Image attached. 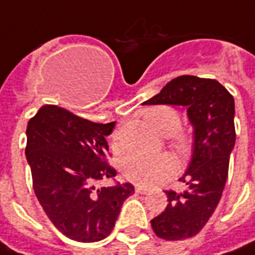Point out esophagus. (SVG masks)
Returning <instances> with one entry per match:
<instances>
[{
    "instance_id": "1",
    "label": "esophagus",
    "mask_w": 255,
    "mask_h": 255,
    "mask_svg": "<svg viewBox=\"0 0 255 255\" xmlns=\"http://www.w3.org/2000/svg\"><path fill=\"white\" fill-rule=\"evenodd\" d=\"M135 191L137 192V194H147V192H148L145 188H141V187H136Z\"/></svg>"
}]
</instances>
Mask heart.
<instances>
[{"instance_id": "heart-1", "label": "heart", "mask_w": 255, "mask_h": 255, "mask_svg": "<svg viewBox=\"0 0 255 255\" xmlns=\"http://www.w3.org/2000/svg\"><path fill=\"white\" fill-rule=\"evenodd\" d=\"M145 120L162 135H172V145L180 152H187L191 147V137L180 131L179 112L170 106H158L145 112ZM116 148H122L120 135H115ZM175 160L168 153L160 155H132L123 162L124 178L141 187H151L160 183L175 172Z\"/></svg>"}]
</instances>
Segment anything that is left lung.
<instances>
[{"label":"left lung","mask_w":255,"mask_h":255,"mask_svg":"<svg viewBox=\"0 0 255 255\" xmlns=\"http://www.w3.org/2000/svg\"><path fill=\"white\" fill-rule=\"evenodd\" d=\"M143 104L187 107L195 137L191 163L180 178L186 188L167 190L166 209L151 221V226L162 240L191 238L213 215L226 184L236 144L234 97L214 79L184 75L172 79Z\"/></svg>","instance_id":"1"}]
</instances>
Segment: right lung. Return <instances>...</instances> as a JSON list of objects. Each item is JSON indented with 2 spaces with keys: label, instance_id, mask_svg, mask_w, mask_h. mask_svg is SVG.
Instances as JSON below:
<instances>
[{
  "label": "right lung",
  "instance_id": "obj_1",
  "mask_svg": "<svg viewBox=\"0 0 255 255\" xmlns=\"http://www.w3.org/2000/svg\"><path fill=\"white\" fill-rule=\"evenodd\" d=\"M115 124L93 123L52 104L29 120L25 155L33 190L48 218L69 240H104L135 192L131 183L106 186L116 176L107 162V136Z\"/></svg>",
  "mask_w": 255,
  "mask_h": 255
}]
</instances>
